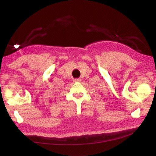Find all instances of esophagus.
Instances as JSON below:
<instances>
[{"label": "esophagus", "instance_id": "34e87169", "mask_svg": "<svg viewBox=\"0 0 156 156\" xmlns=\"http://www.w3.org/2000/svg\"><path fill=\"white\" fill-rule=\"evenodd\" d=\"M80 81H81V80L79 79H76L74 80L75 82H80Z\"/></svg>", "mask_w": 156, "mask_h": 156}]
</instances>
